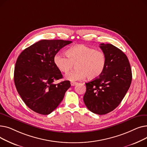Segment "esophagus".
Segmentation results:
<instances>
[{
	"label": "esophagus",
	"mask_w": 147,
	"mask_h": 147,
	"mask_svg": "<svg viewBox=\"0 0 147 147\" xmlns=\"http://www.w3.org/2000/svg\"><path fill=\"white\" fill-rule=\"evenodd\" d=\"M77 84H78V83H77V82H71V85L72 86L76 85Z\"/></svg>",
	"instance_id": "esophagus-1"
}]
</instances>
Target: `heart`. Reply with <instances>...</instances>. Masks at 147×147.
<instances>
[{
	"label": "heart",
	"mask_w": 147,
	"mask_h": 147,
	"mask_svg": "<svg viewBox=\"0 0 147 147\" xmlns=\"http://www.w3.org/2000/svg\"><path fill=\"white\" fill-rule=\"evenodd\" d=\"M67 56L57 53L53 61L59 70L67 73L76 64L73 70L67 73L65 78L69 81L83 79L86 76L89 80H94L101 75L106 66V56L100 51L84 45L74 46L66 52Z\"/></svg>",
	"instance_id": "obj_1"
}]
</instances>
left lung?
<instances>
[{
    "instance_id": "left-lung-1",
    "label": "left lung",
    "mask_w": 147,
    "mask_h": 147,
    "mask_svg": "<svg viewBox=\"0 0 147 147\" xmlns=\"http://www.w3.org/2000/svg\"><path fill=\"white\" fill-rule=\"evenodd\" d=\"M107 62L104 71L98 78L86 84L83 101L92 113L103 115L113 111L125 97L132 75L128 58L111 44L101 43Z\"/></svg>"
}]
</instances>
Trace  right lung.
I'll return each instance as SVG.
<instances>
[{"instance_id": "1", "label": "right lung", "mask_w": 147, "mask_h": 147, "mask_svg": "<svg viewBox=\"0 0 147 147\" xmlns=\"http://www.w3.org/2000/svg\"><path fill=\"white\" fill-rule=\"evenodd\" d=\"M71 42L42 40L25 49L18 57L14 69L15 85L22 101L34 112L43 115L51 113L71 86L68 80L53 83L63 78L53 58Z\"/></svg>"}]
</instances>
